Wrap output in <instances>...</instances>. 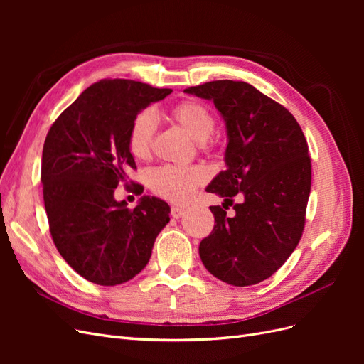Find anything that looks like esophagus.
Segmentation results:
<instances>
[{"mask_svg":"<svg viewBox=\"0 0 364 364\" xmlns=\"http://www.w3.org/2000/svg\"><path fill=\"white\" fill-rule=\"evenodd\" d=\"M185 214V209L179 208V206H173L171 208V217L173 218H181Z\"/></svg>","mask_w":364,"mask_h":364,"instance_id":"1","label":"esophagus"}]
</instances>
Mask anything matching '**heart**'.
Returning <instances> with one entry per match:
<instances>
[{"instance_id": "heart-1", "label": "heart", "mask_w": 364, "mask_h": 364, "mask_svg": "<svg viewBox=\"0 0 364 364\" xmlns=\"http://www.w3.org/2000/svg\"><path fill=\"white\" fill-rule=\"evenodd\" d=\"M173 119L196 142L205 146L215 129V117L209 109L194 100H186L173 107ZM158 127L156 115L151 109L141 111L130 124L129 150L138 159H147L151 151V142ZM206 179V171L202 167H161L150 174V186L164 199L183 202L193 194L196 186Z\"/></svg>"}]
</instances>
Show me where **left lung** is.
<instances>
[{
  "mask_svg": "<svg viewBox=\"0 0 364 364\" xmlns=\"http://www.w3.org/2000/svg\"><path fill=\"white\" fill-rule=\"evenodd\" d=\"M183 92L213 102L226 124V170L206 186L225 197L213 232L199 255L206 270L237 287L258 284L277 272L296 249L311 190V161L294 117L246 82L215 80ZM242 199L236 214L226 203Z\"/></svg>",
  "mask_w": 364,
  "mask_h": 364,
  "instance_id": "1",
  "label": "left lung"
}]
</instances>
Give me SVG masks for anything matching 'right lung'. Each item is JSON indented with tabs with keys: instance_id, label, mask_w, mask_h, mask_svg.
<instances>
[{
	"instance_id": "obj_1",
	"label": "right lung",
	"mask_w": 364,
	"mask_h": 364,
	"mask_svg": "<svg viewBox=\"0 0 364 364\" xmlns=\"http://www.w3.org/2000/svg\"><path fill=\"white\" fill-rule=\"evenodd\" d=\"M170 94L135 80H100L65 109L43 142L41 181L53 241L68 266L94 284L135 278L170 222V206L158 197L142 196L129 209L114 196L126 171L136 168L132 121Z\"/></svg>"
}]
</instances>
